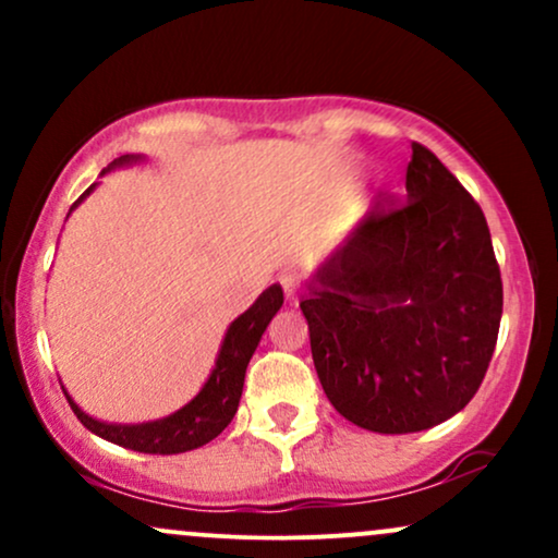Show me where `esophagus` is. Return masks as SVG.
<instances>
[{"mask_svg":"<svg viewBox=\"0 0 558 558\" xmlns=\"http://www.w3.org/2000/svg\"><path fill=\"white\" fill-rule=\"evenodd\" d=\"M278 283L283 286V293H286V301L288 304H296L299 301V293H301V280L296 272H283L278 278Z\"/></svg>","mask_w":558,"mask_h":558,"instance_id":"esophagus-1","label":"esophagus"}]
</instances>
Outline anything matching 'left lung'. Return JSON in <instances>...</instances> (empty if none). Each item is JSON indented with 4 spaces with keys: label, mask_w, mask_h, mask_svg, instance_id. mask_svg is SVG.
Listing matches in <instances>:
<instances>
[{
    "label": "left lung",
    "mask_w": 558,
    "mask_h": 558,
    "mask_svg": "<svg viewBox=\"0 0 558 558\" xmlns=\"http://www.w3.org/2000/svg\"><path fill=\"white\" fill-rule=\"evenodd\" d=\"M501 306L483 209L422 144L403 202L388 213L375 202L301 301L328 401L383 435L462 412L488 369Z\"/></svg>",
    "instance_id": "left-lung-1"
}]
</instances>
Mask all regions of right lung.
<instances>
[{"mask_svg": "<svg viewBox=\"0 0 558 558\" xmlns=\"http://www.w3.org/2000/svg\"><path fill=\"white\" fill-rule=\"evenodd\" d=\"M138 155H123L118 157L105 172H110L120 165H133L138 162ZM96 189L88 185L83 191V196L78 202L70 207L73 213L75 207L86 198L92 191ZM68 213V215H70ZM283 306V288L278 283L265 288L259 293V299L248 306L243 315H239L233 323L228 325L226 338H222L220 351H217V360L213 373H209L207 383H204L202 390L191 399L185 407L178 409V412L168 414V417L155 420V422H138V425H114V422H101L88 417L86 412L70 399L68 403L70 409L75 412V417L81 420V425L86 430H92L99 438L110 440V444H118L123 448H131V451H141V453H183V451H194V448L209 444L220 435L226 427L230 425V420L235 417L239 412V401H241V390H243V377H246V367L252 354L257 351L262 332L267 330L270 319L278 315V310Z\"/></svg>", "mask_w": 558, "mask_h": 558, "instance_id": "obj_1", "label": "right lung"}]
</instances>
